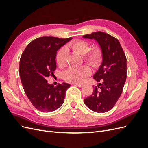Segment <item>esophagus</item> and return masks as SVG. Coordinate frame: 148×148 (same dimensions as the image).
Listing matches in <instances>:
<instances>
[{
	"instance_id": "esophagus-1",
	"label": "esophagus",
	"mask_w": 148,
	"mask_h": 148,
	"mask_svg": "<svg viewBox=\"0 0 148 148\" xmlns=\"http://www.w3.org/2000/svg\"><path fill=\"white\" fill-rule=\"evenodd\" d=\"M73 85H75V86H78L79 88H82L83 86V84H78V83H73Z\"/></svg>"
}]
</instances>
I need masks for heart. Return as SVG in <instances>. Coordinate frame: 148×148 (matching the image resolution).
<instances>
[{
  "instance_id": "heart-1",
  "label": "heart",
  "mask_w": 148,
  "mask_h": 148,
  "mask_svg": "<svg viewBox=\"0 0 148 148\" xmlns=\"http://www.w3.org/2000/svg\"><path fill=\"white\" fill-rule=\"evenodd\" d=\"M69 47L82 56L84 60L94 67L99 66L102 60V52L99 47H94L89 51L90 46L85 41H78L69 44ZM67 50L65 47L61 48L56 56V62L59 67L64 68L66 65ZM91 70L88 65L79 67H71L64 73L65 81L70 83H83L88 76L91 75Z\"/></svg>"
}]
</instances>
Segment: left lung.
I'll use <instances>...</instances> for the list:
<instances>
[{"label": "left lung", "instance_id": "8db88e82", "mask_svg": "<svg viewBox=\"0 0 148 148\" xmlns=\"http://www.w3.org/2000/svg\"><path fill=\"white\" fill-rule=\"evenodd\" d=\"M83 38L95 39L102 52V63L93 76L96 81L102 83L94 87L92 95L84 102L94 112H106L114 106L122 92L127 78L126 56L118 39L109 34L97 31Z\"/></svg>", "mask_w": 148, "mask_h": 148}]
</instances>
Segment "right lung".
Instances as JSON below:
<instances>
[{
    "mask_svg": "<svg viewBox=\"0 0 148 148\" xmlns=\"http://www.w3.org/2000/svg\"><path fill=\"white\" fill-rule=\"evenodd\" d=\"M72 38H38L26 46L20 60V77L25 92L33 106L42 112H50L63 104L70 84L62 83L56 87L46 78L56 69L57 51Z\"/></svg>",
    "mask_w": 148,
    "mask_h": 148,
    "instance_id": "obj_1",
    "label": "right lung"
}]
</instances>
